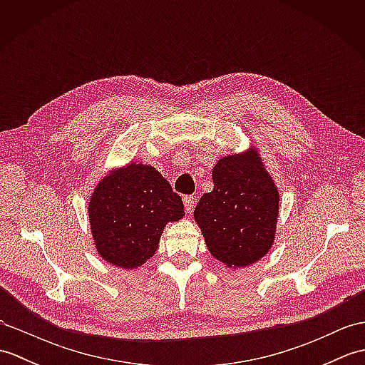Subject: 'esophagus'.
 <instances>
[{
  "label": "esophagus",
  "mask_w": 365,
  "mask_h": 365,
  "mask_svg": "<svg viewBox=\"0 0 365 365\" xmlns=\"http://www.w3.org/2000/svg\"><path fill=\"white\" fill-rule=\"evenodd\" d=\"M183 204H185V210H187V213H192V210H195L196 197L195 196H185Z\"/></svg>",
  "instance_id": "1"
}]
</instances>
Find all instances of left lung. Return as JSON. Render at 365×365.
I'll return each instance as SVG.
<instances>
[{
	"instance_id": "left-lung-1",
	"label": "left lung",
	"mask_w": 365,
	"mask_h": 365,
	"mask_svg": "<svg viewBox=\"0 0 365 365\" xmlns=\"http://www.w3.org/2000/svg\"><path fill=\"white\" fill-rule=\"evenodd\" d=\"M213 191L195 210L208 251L227 267L257 262L274 242L279 192L259 153L229 155L213 168Z\"/></svg>"
}]
</instances>
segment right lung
I'll return each mask as SVG.
<instances>
[{"mask_svg": "<svg viewBox=\"0 0 365 365\" xmlns=\"http://www.w3.org/2000/svg\"><path fill=\"white\" fill-rule=\"evenodd\" d=\"M183 215L182 197L157 169L141 163H130L102 178L89 202L98 254L127 269L150 259L166 224Z\"/></svg>", "mask_w": 365, "mask_h": 365, "instance_id": "1", "label": "right lung"}]
</instances>
